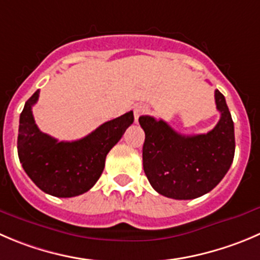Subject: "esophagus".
<instances>
[{
	"label": "esophagus",
	"instance_id": "esophagus-1",
	"mask_svg": "<svg viewBox=\"0 0 260 260\" xmlns=\"http://www.w3.org/2000/svg\"><path fill=\"white\" fill-rule=\"evenodd\" d=\"M133 112H135V119L136 122H137L138 118L142 117L143 114H146V112H147V107L143 104H137L135 107V109H133Z\"/></svg>",
	"mask_w": 260,
	"mask_h": 260
}]
</instances>
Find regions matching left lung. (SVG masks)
<instances>
[{
	"label": "left lung",
	"mask_w": 260,
	"mask_h": 260,
	"mask_svg": "<svg viewBox=\"0 0 260 260\" xmlns=\"http://www.w3.org/2000/svg\"><path fill=\"white\" fill-rule=\"evenodd\" d=\"M220 120L203 135L184 136L162 119L140 117L145 131L143 170L157 193L173 200H194L212 190L230 169L235 133L225 96L215 91Z\"/></svg>",
	"instance_id": "left-lung-1"
}]
</instances>
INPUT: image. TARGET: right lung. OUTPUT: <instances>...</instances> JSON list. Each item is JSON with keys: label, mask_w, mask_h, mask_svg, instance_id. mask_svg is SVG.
Here are the masks:
<instances>
[{"label": "right lung", "mask_w": 260, "mask_h": 260, "mask_svg": "<svg viewBox=\"0 0 260 260\" xmlns=\"http://www.w3.org/2000/svg\"><path fill=\"white\" fill-rule=\"evenodd\" d=\"M39 90L25 103L20 114L17 153L25 173L44 193L59 198L90 190L102 175L108 152L135 120L133 112L105 122L81 140L64 142L40 132L31 108Z\"/></svg>", "instance_id": "right-lung-1"}]
</instances>
